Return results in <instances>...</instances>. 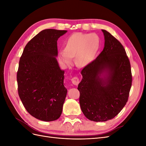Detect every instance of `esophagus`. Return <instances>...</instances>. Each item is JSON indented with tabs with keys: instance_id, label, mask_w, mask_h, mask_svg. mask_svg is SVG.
<instances>
[{
	"instance_id": "esophagus-1",
	"label": "esophagus",
	"mask_w": 146,
	"mask_h": 146,
	"mask_svg": "<svg viewBox=\"0 0 146 146\" xmlns=\"http://www.w3.org/2000/svg\"><path fill=\"white\" fill-rule=\"evenodd\" d=\"M72 83L75 85H78V84L79 83V79L77 77H74L71 79Z\"/></svg>"
}]
</instances>
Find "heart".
<instances>
[{"mask_svg": "<svg viewBox=\"0 0 146 146\" xmlns=\"http://www.w3.org/2000/svg\"><path fill=\"white\" fill-rule=\"evenodd\" d=\"M100 45L99 39L96 34L76 33L70 36L66 43L64 50L58 54L60 61L70 64L72 58L79 67H84L93 60Z\"/></svg>", "mask_w": 146, "mask_h": 146, "instance_id": "obj_1", "label": "heart"}]
</instances>
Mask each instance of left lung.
Wrapping results in <instances>:
<instances>
[{"label":"left lung","mask_w":146,"mask_h":146,"mask_svg":"<svg viewBox=\"0 0 146 146\" xmlns=\"http://www.w3.org/2000/svg\"><path fill=\"white\" fill-rule=\"evenodd\" d=\"M103 50L84 68L78 85L80 108L89 120L104 122L114 118L129 99L132 76L129 58L121 43L107 31Z\"/></svg>","instance_id":"1"}]
</instances>
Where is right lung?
Instances as JSON below:
<instances>
[{"instance_id": "add662e5", "label": "right lung", "mask_w": 146, "mask_h": 146, "mask_svg": "<svg viewBox=\"0 0 146 146\" xmlns=\"http://www.w3.org/2000/svg\"><path fill=\"white\" fill-rule=\"evenodd\" d=\"M67 30L46 29L25 46L17 72L18 94L25 108L39 120L58 119L67 94L64 71L56 57L57 40Z\"/></svg>"}]
</instances>
